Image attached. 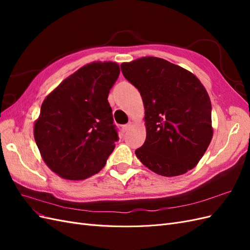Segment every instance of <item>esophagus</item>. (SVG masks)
<instances>
[{"label": "esophagus", "instance_id": "34e87169", "mask_svg": "<svg viewBox=\"0 0 250 250\" xmlns=\"http://www.w3.org/2000/svg\"><path fill=\"white\" fill-rule=\"evenodd\" d=\"M132 126H133V122H129L128 124L124 125V126H123V131H128Z\"/></svg>", "mask_w": 250, "mask_h": 250}]
</instances>
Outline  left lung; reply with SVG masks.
I'll return each instance as SVG.
<instances>
[{
	"instance_id": "1",
	"label": "left lung",
	"mask_w": 250,
	"mask_h": 250,
	"mask_svg": "<svg viewBox=\"0 0 250 250\" xmlns=\"http://www.w3.org/2000/svg\"><path fill=\"white\" fill-rule=\"evenodd\" d=\"M121 70L139 89L145 108L146 141L135 155L166 177L193 169L213 138L206 87L191 72L158 57L124 62Z\"/></svg>"
}]
</instances>
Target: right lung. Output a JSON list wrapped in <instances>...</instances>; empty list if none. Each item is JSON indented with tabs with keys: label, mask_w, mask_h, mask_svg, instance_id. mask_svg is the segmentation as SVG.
Here are the masks:
<instances>
[{
	"label": "right lung",
	"mask_w": 250,
	"mask_h": 250,
	"mask_svg": "<svg viewBox=\"0 0 250 250\" xmlns=\"http://www.w3.org/2000/svg\"><path fill=\"white\" fill-rule=\"evenodd\" d=\"M119 74L116 62L88 63L43 100L34 140L43 162L62 178L94 175L115 149L119 137L107 98Z\"/></svg>",
	"instance_id": "right-lung-1"
}]
</instances>
